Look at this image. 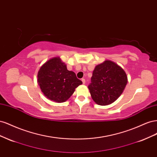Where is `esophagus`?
I'll list each match as a JSON object with an SVG mask.
<instances>
[{
  "label": "esophagus",
  "instance_id": "esophagus-1",
  "mask_svg": "<svg viewBox=\"0 0 157 157\" xmlns=\"http://www.w3.org/2000/svg\"><path fill=\"white\" fill-rule=\"evenodd\" d=\"M81 80H82V84H84L85 82H86V80H85L84 78H82Z\"/></svg>",
  "mask_w": 157,
  "mask_h": 157
}]
</instances>
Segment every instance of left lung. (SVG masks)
I'll return each mask as SVG.
<instances>
[{
	"mask_svg": "<svg viewBox=\"0 0 157 157\" xmlns=\"http://www.w3.org/2000/svg\"><path fill=\"white\" fill-rule=\"evenodd\" d=\"M127 82L123 69L111 60H105L95 67L88 89L95 103L108 105L120 97Z\"/></svg>",
	"mask_w": 157,
	"mask_h": 157,
	"instance_id": "8db88e82",
	"label": "left lung"
}]
</instances>
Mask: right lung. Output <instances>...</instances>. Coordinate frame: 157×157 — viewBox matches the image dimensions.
Instances as JSON below:
<instances>
[{
    "label": "right lung",
    "mask_w": 157,
    "mask_h": 157,
    "mask_svg": "<svg viewBox=\"0 0 157 157\" xmlns=\"http://www.w3.org/2000/svg\"><path fill=\"white\" fill-rule=\"evenodd\" d=\"M37 82L44 96L56 103H63L72 96L82 82L59 57H54L42 65L37 75Z\"/></svg>",
    "instance_id": "obj_1"
}]
</instances>
